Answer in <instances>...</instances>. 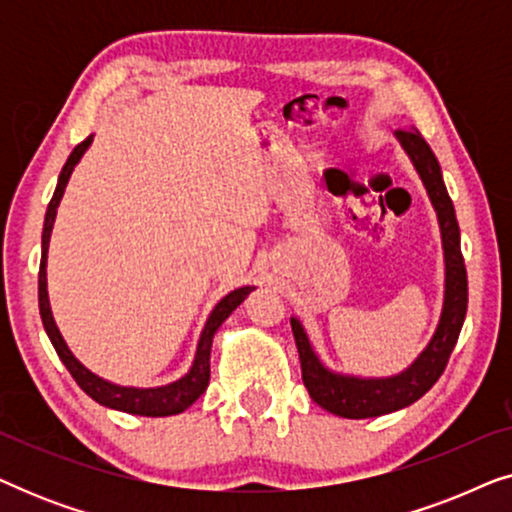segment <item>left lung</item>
Masks as SVG:
<instances>
[{
    "instance_id": "8db88e82",
    "label": "left lung",
    "mask_w": 512,
    "mask_h": 512,
    "mask_svg": "<svg viewBox=\"0 0 512 512\" xmlns=\"http://www.w3.org/2000/svg\"><path fill=\"white\" fill-rule=\"evenodd\" d=\"M403 149L415 163L419 177H422L429 198L438 212L440 233H443L445 249V307L440 317L438 331L424 349L422 356L405 370V373L389 377V380H356V377H342L321 366L314 356L310 340L300 326L298 319H291L293 338H296L300 370H303V384L310 391L312 401L321 408L347 419L380 417L387 412L401 410L405 405L415 403L429 391L450 361V354L457 345L461 326L466 319L468 307V277L464 256L459 244V223L454 216V205L443 184L440 165L429 144L419 135V130L408 128L398 130Z\"/></svg>"
}]
</instances>
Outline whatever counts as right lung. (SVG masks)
<instances>
[{"instance_id":"right-lung-1","label":"right lung","mask_w":512,"mask_h":512,"mask_svg":"<svg viewBox=\"0 0 512 512\" xmlns=\"http://www.w3.org/2000/svg\"><path fill=\"white\" fill-rule=\"evenodd\" d=\"M88 146H90V137L83 139V142L72 151V156L67 158V163L60 172L58 188H55L53 198H51V202H48V209H46L44 235H41V265H39V312H41V321H44L48 338H51L55 352H58L60 361L65 363L69 375L74 377L76 384H79V387L86 391V394L93 398V401H97L100 405H107V408L130 412V415H142V417L179 415V412L191 408V405L202 396V391L207 389V384H209V352H212V338H214L216 328H219L223 321L228 319V314L233 312L235 307L240 305L251 291H254V286H242V289L228 293V296L214 307V312L209 314V319L205 324V331H202V335H200L198 352H195V361H193L191 373H188L186 377H181L179 382L167 384V387H158V389L118 387V384L104 382L102 377L93 375L86 366H81V363L74 359V354L67 349L65 340H62L58 326H55V321H53L51 305H48L46 251H48V240H51L55 209H58V205H60L62 193H65L69 174H72L74 165L79 163V158L83 156V151H86Z\"/></svg>"}]
</instances>
